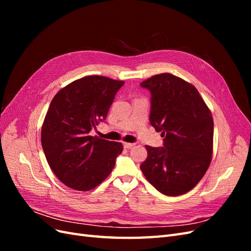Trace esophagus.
Segmentation results:
<instances>
[{"instance_id": "esophagus-1", "label": "esophagus", "mask_w": 251, "mask_h": 251, "mask_svg": "<svg viewBox=\"0 0 251 251\" xmlns=\"http://www.w3.org/2000/svg\"><path fill=\"white\" fill-rule=\"evenodd\" d=\"M135 146V143H130V142H124V148L125 149H131L132 147Z\"/></svg>"}]
</instances>
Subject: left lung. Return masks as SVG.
<instances>
[{
    "mask_svg": "<svg viewBox=\"0 0 251 251\" xmlns=\"http://www.w3.org/2000/svg\"><path fill=\"white\" fill-rule=\"evenodd\" d=\"M151 92L150 123L161 132L163 147L147 146L140 169L157 191L183 195L203 178L211 161L214 120L192 83L170 73L140 83Z\"/></svg>",
    "mask_w": 251,
    "mask_h": 251,
    "instance_id": "left-lung-1",
    "label": "left lung"
}]
</instances>
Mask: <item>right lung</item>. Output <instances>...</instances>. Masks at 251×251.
Returning a JSON list of instances; mask_svg holds the SVG:
<instances>
[{
    "instance_id": "obj_1",
    "label": "right lung",
    "mask_w": 251,
    "mask_h": 251,
    "mask_svg": "<svg viewBox=\"0 0 251 251\" xmlns=\"http://www.w3.org/2000/svg\"><path fill=\"white\" fill-rule=\"evenodd\" d=\"M124 83L91 75L74 80L53 97L42 126V147L51 170L68 187L90 191L114 169L123 144L90 132L105 120Z\"/></svg>"
}]
</instances>
